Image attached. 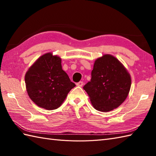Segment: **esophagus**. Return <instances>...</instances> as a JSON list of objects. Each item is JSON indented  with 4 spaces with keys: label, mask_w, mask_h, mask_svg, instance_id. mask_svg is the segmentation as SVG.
Instances as JSON below:
<instances>
[{
    "label": "esophagus",
    "mask_w": 156,
    "mask_h": 156,
    "mask_svg": "<svg viewBox=\"0 0 156 156\" xmlns=\"http://www.w3.org/2000/svg\"><path fill=\"white\" fill-rule=\"evenodd\" d=\"M76 85L78 86V87H82V86H83V82L82 81H80V82H78V83H76Z\"/></svg>",
    "instance_id": "obj_1"
}]
</instances>
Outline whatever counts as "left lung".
<instances>
[{
  "mask_svg": "<svg viewBox=\"0 0 156 156\" xmlns=\"http://www.w3.org/2000/svg\"><path fill=\"white\" fill-rule=\"evenodd\" d=\"M131 84L130 75L121 63L114 56L104 55L95 61L91 80L83 88L97 110L108 112L125 101Z\"/></svg>",
  "mask_w": 156,
  "mask_h": 156,
  "instance_id": "left-lung-1",
  "label": "left lung"
}]
</instances>
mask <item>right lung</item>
<instances>
[{
    "mask_svg": "<svg viewBox=\"0 0 156 156\" xmlns=\"http://www.w3.org/2000/svg\"><path fill=\"white\" fill-rule=\"evenodd\" d=\"M61 58L48 53L41 56L26 73L25 81L29 98L39 107L54 110L76 87L63 70Z\"/></svg>",
    "mask_w": 156,
    "mask_h": 156,
    "instance_id": "obj_1",
    "label": "right lung"
}]
</instances>
